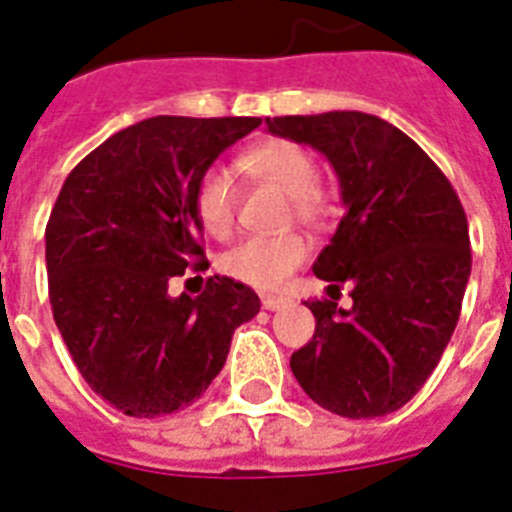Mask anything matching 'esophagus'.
Returning a JSON list of instances; mask_svg holds the SVG:
<instances>
[{"label":"esophagus","mask_w":512,"mask_h":512,"mask_svg":"<svg viewBox=\"0 0 512 512\" xmlns=\"http://www.w3.org/2000/svg\"><path fill=\"white\" fill-rule=\"evenodd\" d=\"M261 304H264L267 312H277V309H282V306H288V298L275 296V293H264V296H261Z\"/></svg>","instance_id":"esophagus-1"}]
</instances>
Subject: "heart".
Listing matches in <instances>:
<instances>
[{"mask_svg":"<svg viewBox=\"0 0 512 512\" xmlns=\"http://www.w3.org/2000/svg\"><path fill=\"white\" fill-rule=\"evenodd\" d=\"M243 169L251 177L275 185L290 195L293 214L301 224L322 227L333 214V203L320 187V166L304 145L290 140H267L245 150ZM195 208L208 235L230 237L235 230L237 185L227 166H208L195 187ZM306 259V240L301 235L248 237L222 256V272L253 288L275 290Z\"/></svg>","mask_w":512,"mask_h":512,"instance_id":"heart-1","label":"heart"}]
</instances>
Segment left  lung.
<instances>
[{
	"label": "left lung",
	"mask_w": 512,
	"mask_h": 512,
	"mask_svg": "<svg viewBox=\"0 0 512 512\" xmlns=\"http://www.w3.org/2000/svg\"><path fill=\"white\" fill-rule=\"evenodd\" d=\"M267 129L320 150L346 208L314 275L327 290L349 282L354 304L304 301L317 327L290 370L325 410L383 418L423 388L460 320L470 277L463 203L423 147L378 116H280Z\"/></svg>",
	"instance_id": "obj_1"
}]
</instances>
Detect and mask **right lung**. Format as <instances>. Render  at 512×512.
Wrapping results in <instances>:
<instances>
[{"label": "right lung", "mask_w": 512, "mask_h": 512, "mask_svg": "<svg viewBox=\"0 0 512 512\" xmlns=\"http://www.w3.org/2000/svg\"><path fill=\"white\" fill-rule=\"evenodd\" d=\"M259 124L145 118L94 147L57 195L44 232L55 325L81 378L124 415L190 407L227 362L235 327L259 314V296L230 277L169 296L171 277L203 259L200 174Z\"/></svg>", "instance_id": "right-lung-1"}]
</instances>
